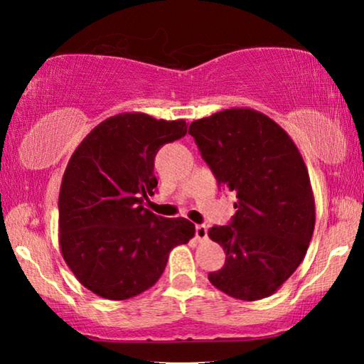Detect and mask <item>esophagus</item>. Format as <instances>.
Instances as JSON below:
<instances>
[{"label": "esophagus", "instance_id": "obj_1", "mask_svg": "<svg viewBox=\"0 0 364 364\" xmlns=\"http://www.w3.org/2000/svg\"><path fill=\"white\" fill-rule=\"evenodd\" d=\"M207 232H208V230H207L205 225H197L196 226V239H197V241H199V242L207 241Z\"/></svg>", "mask_w": 364, "mask_h": 364}]
</instances>
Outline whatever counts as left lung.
Here are the masks:
<instances>
[{"mask_svg": "<svg viewBox=\"0 0 364 364\" xmlns=\"http://www.w3.org/2000/svg\"><path fill=\"white\" fill-rule=\"evenodd\" d=\"M218 186L236 191V213L208 230L226 254L208 273L221 292L247 301L278 291L306 254L315 199L297 146L278 123L252 109H226L189 125Z\"/></svg>", "mask_w": 364, "mask_h": 364, "instance_id": "8db88e82", "label": "left lung"}]
</instances>
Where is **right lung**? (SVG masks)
<instances>
[{
  "label": "right lung",
  "mask_w": 364,
  "mask_h": 364,
  "mask_svg": "<svg viewBox=\"0 0 364 364\" xmlns=\"http://www.w3.org/2000/svg\"><path fill=\"white\" fill-rule=\"evenodd\" d=\"M184 120L120 114L100 123L72 154L59 193V244L65 263L100 297L127 300L157 282L170 250L196 228L143 207L154 196V159L183 138Z\"/></svg>",
  "instance_id": "1"
}]
</instances>
